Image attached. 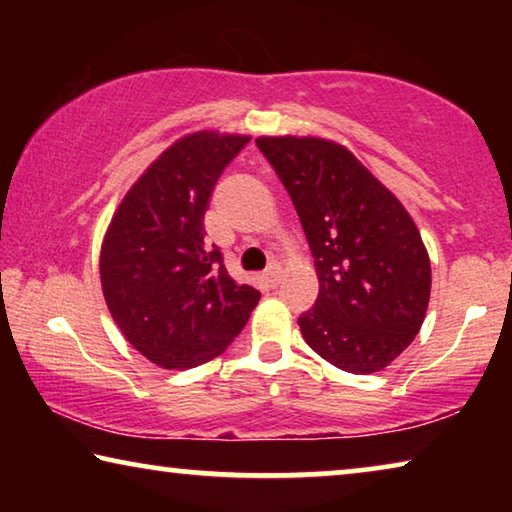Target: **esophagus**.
Masks as SVG:
<instances>
[{"label":"esophagus","mask_w":512,"mask_h":512,"mask_svg":"<svg viewBox=\"0 0 512 512\" xmlns=\"http://www.w3.org/2000/svg\"><path fill=\"white\" fill-rule=\"evenodd\" d=\"M264 277H266V282L271 284V287H275V284H280V277H282V268H280V264H271L264 271Z\"/></svg>","instance_id":"esophagus-1"}]
</instances>
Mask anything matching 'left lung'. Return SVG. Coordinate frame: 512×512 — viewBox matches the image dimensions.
<instances>
[{"instance_id":"1","label":"left lung","mask_w":512,"mask_h":512,"mask_svg":"<svg viewBox=\"0 0 512 512\" xmlns=\"http://www.w3.org/2000/svg\"><path fill=\"white\" fill-rule=\"evenodd\" d=\"M305 230L318 275L302 339L332 366L370 375L420 332L431 262L418 225L354 153L323 137H257Z\"/></svg>"}]
</instances>
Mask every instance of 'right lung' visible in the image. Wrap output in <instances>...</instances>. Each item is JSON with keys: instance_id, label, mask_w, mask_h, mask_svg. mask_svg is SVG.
Here are the masks:
<instances>
[{"instance_id": "add662e5", "label": "right lung", "mask_w": 512, "mask_h": 512, "mask_svg": "<svg viewBox=\"0 0 512 512\" xmlns=\"http://www.w3.org/2000/svg\"><path fill=\"white\" fill-rule=\"evenodd\" d=\"M248 135L198 131L149 164L112 214L101 244V289L124 339L164 370H187L228 348L259 291L225 271L205 244L216 180Z\"/></svg>"}]
</instances>
